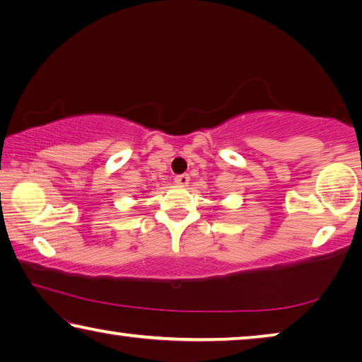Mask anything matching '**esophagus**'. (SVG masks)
Masks as SVG:
<instances>
[{"mask_svg":"<svg viewBox=\"0 0 362 362\" xmlns=\"http://www.w3.org/2000/svg\"><path fill=\"white\" fill-rule=\"evenodd\" d=\"M175 183L177 185H188V182H190V177L188 174H180V175H175Z\"/></svg>","mask_w":362,"mask_h":362,"instance_id":"obj_1","label":"esophagus"}]
</instances>
